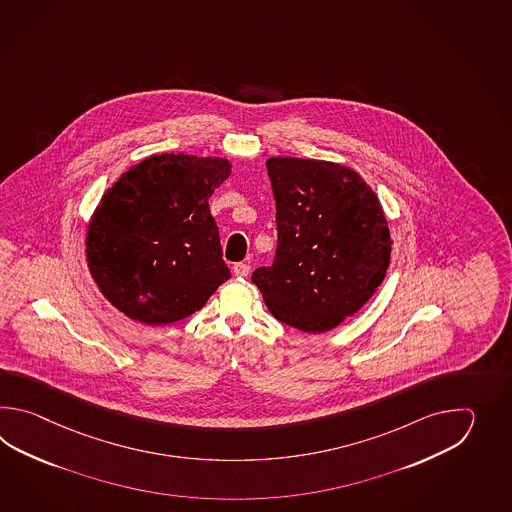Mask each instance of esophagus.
<instances>
[{
    "mask_svg": "<svg viewBox=\"0 0 512 512\" xmlns=\"http://www.w3.org/2000/svg\"><path fill=\"white\" fill-rule=\"evenodd\" d=\"M232 272H234V276H238V278H245V276H249V272H251V265H249L247 261H240V263H234V267H232Z\"/></svg>",
    "mask_w": 512,
    "mask_h": 512,
    "instance_id": "esophagus-1",
    "label": "esophagus"
}]
</instances>
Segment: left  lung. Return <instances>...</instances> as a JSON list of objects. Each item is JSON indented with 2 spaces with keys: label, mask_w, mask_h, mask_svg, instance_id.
Instances as JSON below:
<instances>
[{
  "label": "left lung",
  "mask_w": 512,
  "mask_h": 512,
  "mask_svg": "<svg viewBox=\"0 0 512 512\" xmlns=\"http://www.w3.org/2000/svg\"><path fill=\"white\" fill-rule=\"evenodd\" d=\"M278 247L252 272L272 316L324 333L355 315L381 285L392 254L381 201L355 170L296 157L267 161Z\"/></svg>",
  "instance_id": "1"
}]
</instances>
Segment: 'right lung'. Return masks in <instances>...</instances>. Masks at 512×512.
I'll return each instance as SVG.
<instances>
[{
    "mask_svg": "<svg viewBox=\"0 0 512 512\" xmlns=\"http://www.w3.org/2000/svg\"><path fill=\"white\" fill-rule=\"evenodd\" d=\"M229 175L227 159L161 153L106 190L87 225L86 261L120 313L146 326L172 324L229 280L208 207Z\"/></svg>",
    "mask_w": 512,
    "mask_h": 512,
    "instance_id": "right-lung-1",
    "label": "right lung"
}]
</instances>
